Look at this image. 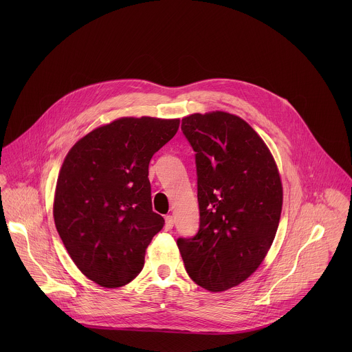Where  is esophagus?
I'll use <instances>...</instances> for the list:
<instances>
[{
  "instance_id": "34e87169",
  "label": "esophagus",
  "mask_w": 352,
  "mask_h": 352,
  "mask_svg": "<svg viewBox=\"0 0 352 352\" xmlns=\"http://www.w3.org/2000/svg\"><path fill=\"white\" fill-rule=\"evenodd\" d=\"M173 223H175L173 217L172 215H166L165 217V229L166 230H172L173 229Z\"/></svg>"
}]
</instances>
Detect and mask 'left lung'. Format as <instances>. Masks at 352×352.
<instances>
[{"label":"left lung","mask_w":352,"mask_h":352,"mask_svg":"<svg viewBox=\"0 0 352 352\" xmlns=\"http://www.w3.org/2000/svg\"><path fill=\"white\" fill-rule=\"evenodd\" d=\"M182 131L195 151L201 223L177 247L197 285L225 292L251 276L275 239L280 176L264 141L236 115L192 113Z\"/></svg>","instance_id":"left-lung-1"}]
</instances>
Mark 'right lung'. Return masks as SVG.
Segmentation results:
<instances>
[{"label": "right lung", "mask_w": 352, "mask_h": 352, "mask_svg": "<svg viewBox=\"0 0 352 352\" xmlns=\"http://www.w3.org/2000/svg\"><path fill=\"white\" fill-rule=\"evenodd\" d=\"M179 119L120 118L81 138L59 170L54 222L78 270L102 287L130 283L162 229L151 208L149 162Z\"/></svg>", "instance_id": "right-lung-1"}]
</instances>
